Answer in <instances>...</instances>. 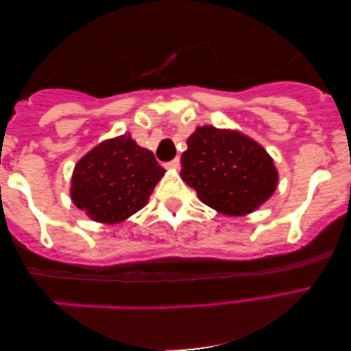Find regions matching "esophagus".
<instances>
[{
  "label": "esophagus",
  "instance_id": "1",
  "mask_svg": "<svg viewBox=\"0 0 351 351\" xmlns=\"http://www.w3.org/2000/svg\"><path fill=\"white\" fill-rule=\"evenodd\" d=\"M179 166H180V160L174 158V160H171V162L166 163L165 168L166 169H179Z\"/></svg>",
  "mask_w": 351,
  "mask_h": 351
}]
</instances>
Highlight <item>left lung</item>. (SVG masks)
Here are the masks:
<instances>
[{
  "label": "left lung",
  "mask_w": 351,
  "mask_h": 351,
  "mask_svg": "<svg viewBox=\"0 0 351 351\" xmlns=\"http://www.w3.org/2000/svg\"><path fill=\"white\" fill-rule=\"evenodd\" d=\"M182 154V179L199 199L228 216L247 215L272 196V158L250 138L211 125L197 128Z\"/></svg>",
  "instance_id": "8db88e82"
}]
</instances>
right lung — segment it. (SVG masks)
I'll use <instances>...</instances> for the list:
<instances>
[{
  "label": "right lung",
  "mask_w": 351,
  "mask_h": 351,
  "mask_svg": "<svg viewBox=\"0 0 351 351\" xmlns=\"http://www.w3.org/2000/svg\"><path fill=\"white\" fill-rule=\"evenodd\" d=\"M165 169L130 135L101 143L74 168L71 197L97 222L114 223L146 205Z\"/></svg>",
  "instance_id": "1"
}]
</instances>
